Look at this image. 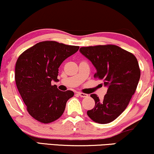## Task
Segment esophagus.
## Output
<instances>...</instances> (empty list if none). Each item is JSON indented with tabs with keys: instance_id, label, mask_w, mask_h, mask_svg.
<instances>
[{
	"instance_id": "esophagus-1",
	"label": "esophagus",
	"mask_w": 154,
	"mask_h": 154,
	"mask_svg": "<svg viewBox=\"0 0 154 154\" xmlns=\"http://www.w3.org/2000/svg\"><path fill=\"white\" fill-rule=\"evenodd\" d=\"M77 95H79L80 97H87L88 96V95H87V94L83 93V92H77Z\"/></svg>"
}]
</instances>
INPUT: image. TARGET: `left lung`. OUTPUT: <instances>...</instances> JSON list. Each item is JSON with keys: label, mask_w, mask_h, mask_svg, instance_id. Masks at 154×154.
<instances>
[{"label": "left lung", "mask_w": 154, "mask_h": 154, "mask_svg": "<svg viewBox=\"0 0 154 154\" xmlns=\"http://www.w3.org/2000/svg\"><path fill=\"white\" fill-rule=\"evenodd\" d=\"M79 51L95 67L94 77L103 79L108 88L103 100L95 94L90 95L95 105L88 116L97 123H110L125 110L136 92L140 77L138 60L132 53L112 44L81 47Z\"/></svg>", "instance_id": "obj_1"}]
</instances>
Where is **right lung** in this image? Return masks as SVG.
<instances>
[{
	"mask_svg": "<svg viewBox=\"0 0 154 154\" xmlns=\"http://www.w3.org/2000/svg\"><path fill=\"white\" fill-rule=\"evenodd\" d=\"M79 48L45 41L18 57L15 67L16 86L29 113L41 123H49L60 118L66 102L74 96L71 90L61 91L51 82L58 81L59 66Z\"/></svg>",
	"mask_w": 154,
	"mask_h": 154,
	"instance_id": "right-lung-1",
	"label": "right lung"
}]
</instances>
